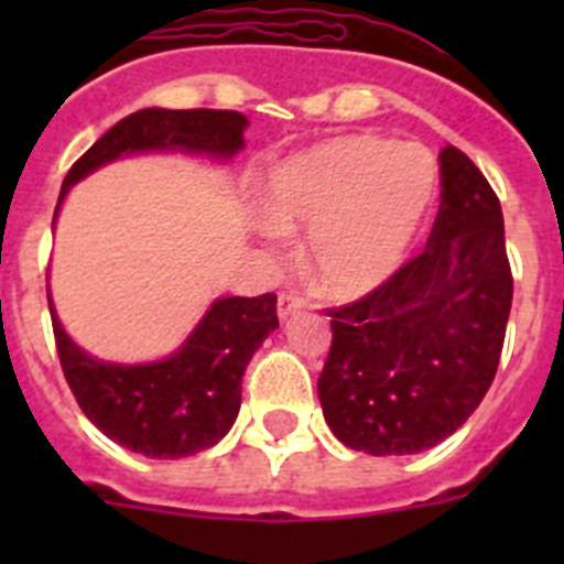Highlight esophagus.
<instances>
[{"instance_id": "esophagus-1", "label": "esophagus", "mask_w": 564, "mask_h": 564, "mask_svg": "<svg viewBox=\"0 0 564 564\" xmlns=\"http://www.w3.org/2000/svg\"><path fill=\"white\" fill-rule=\"evenodd\" d=\"M305 307V302L296 296V293H279V302H276V313L279 318L285 322V318H291L293 313H299Z\"/></svg>"}]
</instances>
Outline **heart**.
<instances>
[{
	"label": "heart",
	"instance_id": "heart-1",
	"mask_svg": "<svg viewBox=\"0 0 564 564\" xmlns=\"http://www.w3.org/2000/svg\"><path fill=\"white\" fill-rule=\"evenodd\" d=\"M441 169L430 149L341 134L279 163L262 234L311 231L305 265L330 296L372 291L401 268L430 220Z\"/></svg>",
	"mask_w": 564,
	"mask_h": 564
}]
</instances>
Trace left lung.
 I'll list each match as a JSON object with an SVG mask.
<instances>
[{"instance_id": "8db88e82", "label": "left lung", "mask_w": 564, "mask_h": 564, "mask_svg": "<svg viewBox=\"0 0 564 564\" xmlns=\"http://www.w3.org/2000/svg\"><path fill=\"white\" fill-rule=\"evenodd\" d=\"M430 242L381 288L333 307L318 401L356 452L417 455L455 435L495 381L514 279L495 188L455 147L441 152Z\"/></svg>"}]
</instances>
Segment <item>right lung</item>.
Returning a JSON list of instances; mask_svg holds the SVG:
<instances>
[{
    "label": "right lung",
    "mask_w": 564,
    "mask_h": 564,
    "mask_svg": "<svg viewBox=\"0 0 564 564\" xmlns=\"http://www.w3.org/2000/svg\"><path fill=\"white\" fill-rule=\"evenodd\" d=\"M248 118L231 109H161L127 115L73 163L64 197L87 174L141 152L206 154L231 161L246 147ZM58 361L84 415L109 441L147 457L197 455L220 443L237 421L242 376L259 344L279 327L276 296L214 299L186 341L161 361L115 364L82 350L62 327L50 299Z\"/></svg>",
    "instance_id": "obj_1"
}]
</instances>
